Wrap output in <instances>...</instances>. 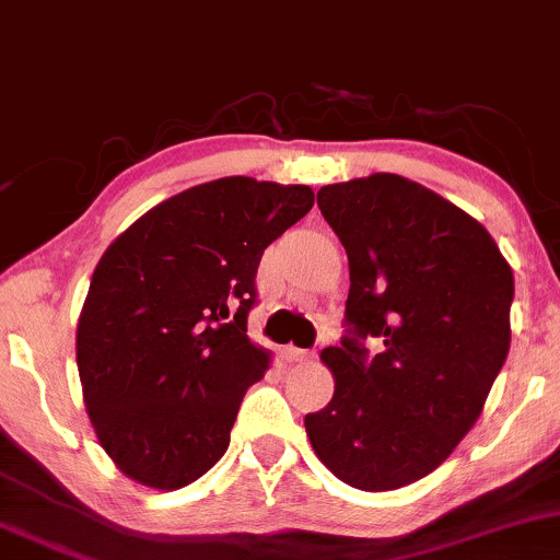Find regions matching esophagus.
<instances>
[{
  "label": "esophagus",
  "instance_id": "34e87169",
  "mask_svg": "<svg viewBox=\"0 0 560 560\" xmlns=\"http://www.w3.org/2000/svg\"><path fill=\"white\" fill-rule=\"evenodd\" d=\"M307 357H310L307 349H300V347H292V345L284 347V360L287 362H302V360H307Z\"/></svg>",
  "mask_w": 560,
  "mask_h": 560
}]
</instances>
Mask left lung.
<instances>
[{"label":"left lung","mask_w":560,"mask_h":560,"mask_svg":"<svg viewBox=\"0 0 560 560\" xmlns=\"http://www.w3.org/2000/svg\"><path fill=\"white\" fill-rule=\"evenodd\" d=\"M318 208L352 284L341 345L320 354L334 399L305 428L341 482L396 490L446 462L480 417L509 354L514 273L480 221L396 174L320 187Z\"/></svg>","instance_id":"8db88e82"}]
</instances>
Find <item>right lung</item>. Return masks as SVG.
Instances as JSON below:
<instances>
[{
  "mask_svg": "<svg viewBox=\"0 0 560 560\" xmlns=\"http://www.w3.org/2000/svg\"><path fill=\"white\" fill-rule=\"evenodd\" d=\"M313 203L305 185L213 179L140 215L98 260L78 370L98 443L135 482L185 488L224 456L268 368L247 339L262 250Z\"/></svg>",
  "mask_w": 560,
  "mask_h": 560,
  "instance_id": "obj_1",
  "label": "right lung"
}]
</instances>
